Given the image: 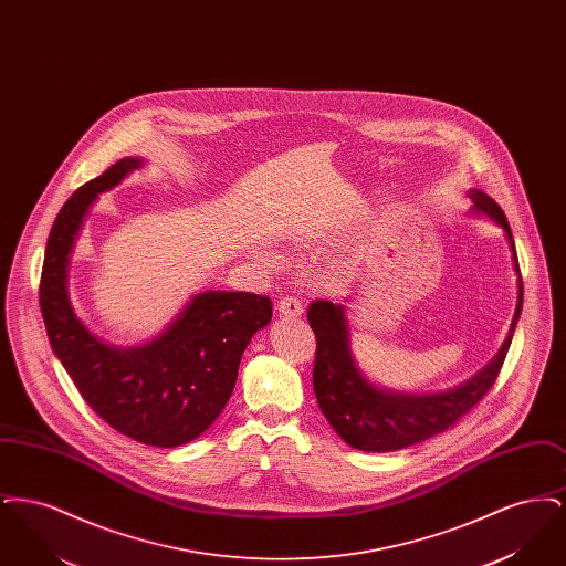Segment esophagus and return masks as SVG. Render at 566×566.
<instances>
[{"label": "esophagus", "mask_w": 566, "mask_h": 566, "mask_svg": "<svg viewBox=\"0 0 566 566\" xmlns=\"http://www.w3.org/2000/svg\"><path fill=\"white\" fill-rule=\"evenodd\" d=\"M277 312L286 318H298L303 314V301L296 296H282L277 301Z\"/></svg>", "instance_id": "esophagus-1"}]
</instances>
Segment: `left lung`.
Returning a JSON list of instances; mask_svg holds the SVG:
<instances>
[{
  "label": "left lung",
  "mask_w": 566,
  "mask_h": 566,
  "mask_svg": "<svg viewBox=\"0 0 566 566\" xmlns=\"http://www.w3.org/2000/svg\"><path fill=\"white\" fill-rule=\"evenodd\" d=\"M469 197L473 199L475 212L490 216L503 227L512 245L513 263L517 271V307L513 314L510 335L499 354L490 360V365L473 379L439 395H401L381 390L367 381V377L358 371L352 358L344 305H333L331 301H314L307 310V321L316 335V399L328 424L356 450L395 452L452 429L462 416H467L484 399L501 374V367L512 346L515 324L522 314L524 286L507 216L482 190L471 189Z\"/></svg>",
  "instance_id": "1"
}]
</instances>
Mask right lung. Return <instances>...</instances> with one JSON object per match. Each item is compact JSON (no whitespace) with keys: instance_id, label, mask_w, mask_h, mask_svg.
I'll return each instance as SVG.
<instances>
[{"instance_id":"right-lung-1","label":"right lung","mask_w":566,"mask_h":566,"mask_svg":"<svg viewBox=\"0 0 566 566\" xmlns=\"http://www.w3.org/2000/svg\"><path fill=\"white\" fill-rule=\"evenodd\" d=\"M142 167L120 159L76 190L54 218L40 277L49 342L88 407L139 443L176 448L206 431L235 388L243 350L271 321L270 296L199 293L157 339L114 348L74 314L67 296L70 252L99 192Z\"/></svg>"}]
</instances>
